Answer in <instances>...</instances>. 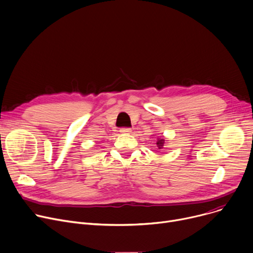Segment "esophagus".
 Returning <instances> with one entry per match:
<instances>
[{
    "label": "esophagus",
    "instance_id": "esophagus-1",
    "mask_svg": "<svg viewBox=\"0 0 253 253\" xmlns=\"http://www.w3.org/2000/svg\"><path fill=\"white\" fill-rule=\"evenodd\" d=\"M120 132L121 133H129V132H131V129L128 127H123L120 129Z\"/></svg>",
    "mask_w": 253,
    "mask_h": 253
}]
</instances>
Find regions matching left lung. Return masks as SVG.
<instances>
[{
    "instance_id": "1",
    "label": "left lung",
    "mask_w": 253,
    "mask_h": 253,
    "mask_svg": "<svg viewBox=\"0 0 253 253\" xmlns=\"http://www.w3.org/2000/svg\"><path fill=\"white\" fill-rule=\"evenodd\" d=\"M164 144H165V139H163V138H159V139H158V141H157L158 148H159V149L164 148Z\"/></svg>"
}]
</instances>
